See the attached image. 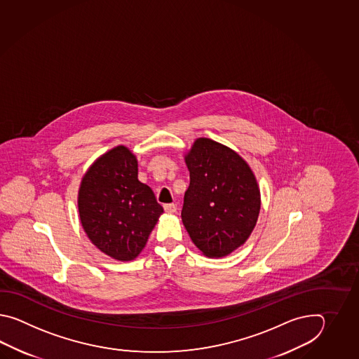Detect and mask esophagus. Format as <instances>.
<instances>
[{
	"mask_svg": "<svg viewBox=\"0 0 359 359\" xmlns=\"http://www.w3.org/2000/svg\"><path fill=\"white\" fill-rule=\"evenodd\" d=\"M164 210H165L167 213H175V212H177V204H175V203L165 204V205H164Z\"/></svg>",
	"mask_w": 359,
	"mask_h": 359,
	"instance_id": "1",
	"label": "esophagus"
}]
</instances>
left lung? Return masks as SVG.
<instances>
[{"mask_svg": "<svg viewBox=\"0 0 359 359\" xmlns=\"http://www.w3.org/2000/svg\"><path fill=\"white\" fill-rule=\"evenodd\" d=\"M190 184L183 198V224L206 257L229 255L250 236L260 210L252 169L229 147L198 138L186 156Z\"/></svg>", "mask_w": 359, "mask_h": 359, "instance_id": "obj_1", "label": "left lung"}]
</instances>
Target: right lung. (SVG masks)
<instances>
[{
	"label": "right lung",
	"mask_w": 359,
	"mask_h": 359,
	"mask_svg": "<svg viewBox=\"0 0 359 359\" xmlns=\"http://www.w3.org/2000/svg\"><path fill=\"white\" fill-rule=\"evenodd\" d=\"M79 217L87 236L118 260H132L145 248L163 208L153 190L138 181L137 161L118 146L92 164L84 175Z\"/></svg>",
	"instance_id": "obj_1"
}]
</instances>
